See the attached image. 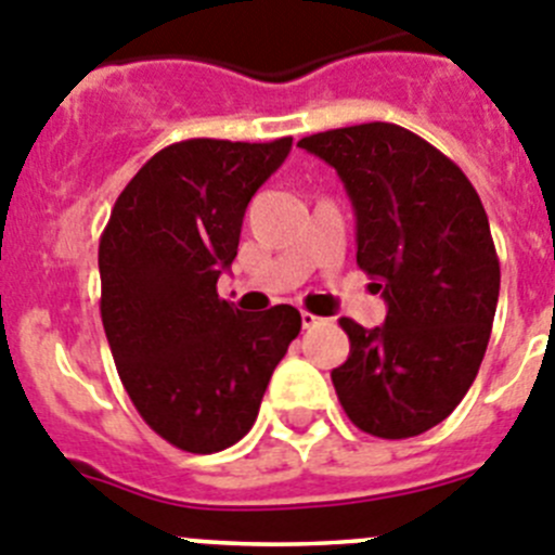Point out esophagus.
I'll use <instances>...</instances> for the list:
<instances>
[{"label":"esophagus","instance_id":"1","mask_svg":"<svg viewBox=\"0 0 555 555\" xmlns=\"http://www.w3.org/2000/svg\"><path fill=\"white\" fill-rule=\"evenodd\" d=\"M301 323H304V328H314V326H321L323 318H318V314H312V312H307V309H304Z\"/></svg>","mask_w":555,"mask_h":555}]
</instances>
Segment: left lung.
<instances>
[{"instance_id":"8db88e82","label":"left lung","mask_w":555,"mask_h":555,"mask_svg":"<svg viewBox=\"0 0 555 555\" xmlns=\"http://www.w3.org/2000/svg\"><path fill=\"white\" fill-rule=\"evenodd\" d=\"M346 184L357 216V266L387 301L376 328L339 318L351 353L332 371L362 431L406 439L459 406L487 351L501 262L470 179L398 124H357L301 138Z\"/></svg>"}]
</instances>
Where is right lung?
Here are the masks:
<instances>
[{"label":"right lung","instance_id":"obj_1","mask_svg":"<svg viewBox=\"0 0 555 555\" xmlns=\"http://www.w3.org/2000/svg\"><path fill=\"white\" fill-rule=\"evenodd\" d=\"M293 138L171 143L134 173L99 241L102 323L127 396L188 453L248 434L276 364L301 332L289 304L241 312L218 298L246 207Z\"/></svg>","mask_w":555,"mask_h":555}]
</instances>
